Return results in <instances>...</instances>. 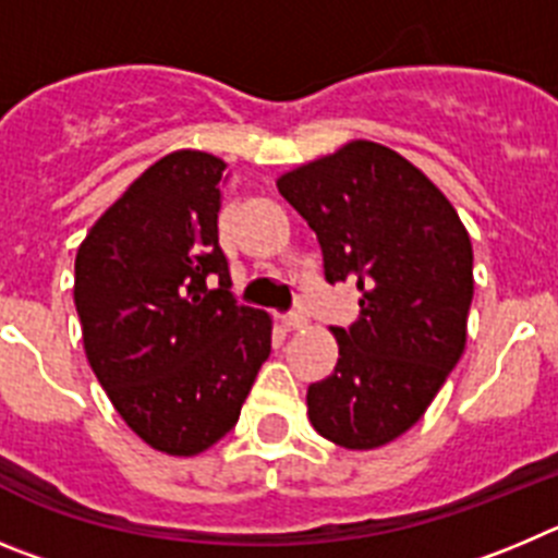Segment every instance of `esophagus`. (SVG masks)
Here are the masks:
<instances>
[{"label":"esophagus","instance_id":"obj_1","mask_svg":"<svg viewBox=\"0 0 558 558\" xmlns=\"http://www.w3.org/2000/svg\"><path fill=\"white\" fill-rule=\"evenodd\" d=\"M280 325H283V330H303L305 325V316H300V314H289V316H283V319H280Z\"/></svg>","mask_w":558,"mask_h":558}]
</instances>
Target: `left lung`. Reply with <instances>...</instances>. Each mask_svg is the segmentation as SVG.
I'll return each instance as SVG.
<instances>
[{"label":"left lung","mask_w":558,"mask_h":558,"mask_svg":"<svg viewBox=\"0 0 558 558\" xmlns=\"http://www.w3.org/2000/svg\"><path fill=\"white\" fill-rule=\"evenodd\" d=\"M311 225L325 278L355 280L359 319L330 328L333 373L308 386V420L348 450L389 445L434 403L461 359L473 242L450 199L409 158L355 138L278 178Z\"/></svg>","instance_id":"obj_1"}]
</instances>
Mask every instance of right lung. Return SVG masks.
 <instances>
[{
    "mask_svg": "<svg viewBox=\"0 0 558 558\" xmlns=\"http://www.w3.org/2000/svg\"><path fill=\"white\" fill-rule=\"evenodd\" d=\"M225 169L203 149L163 155L74 258L85 359L128 428L178 459L233 428L272 350V316L228 291L217 228Z\"/></svg>",
    "mask_w": 558,
    "mask_h": 558,
    "instance_id": "1",
    "label": "right lung"
}]
</instances>
